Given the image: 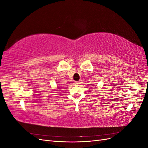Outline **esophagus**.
<instances>
[{"label": "esophagus", "mask_w": 148, "mask_h": 148, "mask_svg": "<svg viewBox=\"0 0 148 148\" xmlns=\"http://www.w3.org/2000/svg\"><path fill=\"white\" fill-rule=\"evenodd\" d=\"M74 84L76 85V86H79V85L80 84V82H75Z\"/></svg>", "instance_id": "obj_1"}]
</instances>
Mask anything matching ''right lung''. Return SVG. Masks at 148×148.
Masks as SVG:
<instances>
[{
	"mask_svg": "<svg viewBox=\"0 0 148 148\" xmlns=\"http://www.w3.org/2000/svg\"><path fill=\"white\" fill-rule=\"evenodd\" d=\"M59 89H60V88H59Z\"/></svg>",
	"mask_w": 148,
	"mask_h": 148,
	"instance_id": "add662e5",
	"label": "right lung"
}]
</instances>
